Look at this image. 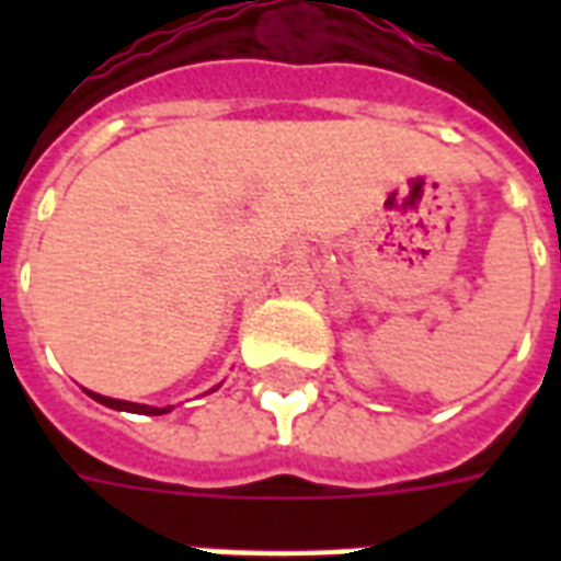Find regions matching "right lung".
<instances>
[{
  "label": "right lung",
  "mask_w": 561,
  "mask_h": 561,
  "mask_svg": "<svg viewBox=\"0 0 561 561\" xmlns=\"http://www.w3.org/2000/svg\"><path fill=\"white\" fill-rule=\"evenodd\" d=\"M92 399L104 404V408H113V410H127V413H142V416H162V413H171V404L169 408H151V404H136V401H122V399H110V396H101V392H92L87 390Z\"/></svg>",
  "instance_id": "right-lung-1"
}]
</instances>
